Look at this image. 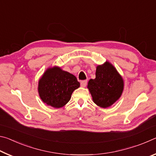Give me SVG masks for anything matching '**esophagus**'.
I'll use <instances>...</instances> for the list:
<instances>
[{
  "instance_id": "34e87169",
  "label": "esophagus",
  "mask_w": 156,
  "mask_h": 156,
  "mask_svg": "<svg viewBox=\"0 0 156 156\" xmlns=\"http://www.w3.org/2000/svg\"><path fill=\"white\" fill-rule=\"evenodd\" d=\"M87 84V80H82L80 82V85L81 87H85Z\"/></svg>"
}]
</instances>
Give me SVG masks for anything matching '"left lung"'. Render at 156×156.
Masks as SVG:
<instances>
[{
	"instance_id": "1",
	"label": "left lung",
	"mask_w": 156,
	"mask_h": 156,
	"mask_svg": "<svg viewBox=\"0 0 156 156\" xmlns=\"http://www.w3.org/2000/svg\"><path fill=\"white\" fill-rule=\"evenodd\" d=\"M87 88L95 104L107 108L120 98L124 89V81L116 69L109 62L96 67V78L90 79Z\"/></svg>"
}]
</instances>
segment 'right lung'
Returning a JSON list of instances; mask_svg holds the SVG:
<instances>
[{"label": "right lung", "instance_id": "1", "mask_svg": "<svg viewBox=\"0 0 156 156\" xmlns=\"http://www.w3.org/2000/svg\"><path fill=\"white\" fill-rule=\"evenodd\" d=\"M80 83L75 76L60 67L47 69L38 82V93L47 105L60 108L67 103Z\"/></svg>", "mask_w": 156, "mask_h": 156}]
</instances>
